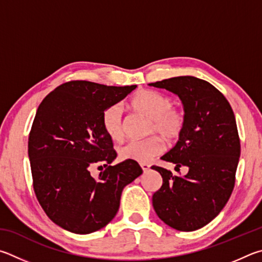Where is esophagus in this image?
Returning <instances> with one entry per match:
<instances>
[{"instance_id":"1","label":"esophagus","mask_w":262,"mask_h":262,"mask_svg":"<svg viewBox=\"0 0 262 262\" xmlns=\"http://www.w3.org/2000/svg\"><path fill=\"white\" fill-rule=\"evenodd\" d=\"M140 167H141V169H143V170H144V172H147V171L149 170V168H150V164L146 163V162H141V163H140Z\"/></svg>"}]
</instances>
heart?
<instances>
[{"mask_svg": "<svg viewBox=\"0 0 262 262\" xmlns=\"http://www.w3.org/2000/svg\"><path fill=\"white\" fill-rule=\"evenodd\" d=\"M170 96L155 91L144 90L132 98L130 107L135 112L150 119L149 134L158 132L168 139H175L182 134L185 118L180 110L172 108ZM102 126L113 140H119L123 136V115L118 104L104 110ZM166 149L164 140L159 136H152L143 140H128L119 147V157L136 162H147Z\"/></svg>", "mask_w": 262, "mask_h": 262, "instance_id": "obj_1", "label": "heart"}]
</instances>
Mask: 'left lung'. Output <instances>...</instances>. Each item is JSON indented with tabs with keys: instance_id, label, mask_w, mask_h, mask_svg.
<instances>
[{
	"instance_id": "8db88e82",
	"label": "left lung",
	"mask_w": 262,
	"mask_h": 262,
	"mask_svg": "<svg viewBox=\"0 0 262 262\" xmlns=\"http://www.w3.org/2000/svg\"><path fill=\"white\" fill-rule=\"evenodd\" d=\"M148 85L171 92L182 101L184 127L177 144L161 159L176 168H189L180 177L152 167L163 181L153 194L154 210L176 230H198L217 216L235 186L241 157L235 115L221 92L199 78L181 76Z\"/></svg>"
}]
</instances>
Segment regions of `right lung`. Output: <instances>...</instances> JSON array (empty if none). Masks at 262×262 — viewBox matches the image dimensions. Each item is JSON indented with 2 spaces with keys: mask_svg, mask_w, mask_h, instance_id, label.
Listing matches in <instances>:
<instances>
[{
  "mask_svg": "<svg viewBox=\"0 0 262 262\" xmlns=\"http://www.w3.org/2000/svg\"><path fill=\"white\" fill-rule=\"evenodd\" d=\"M136 87L73 80L40 103L29 137L31 171L36 199L58 227L79 235L100 230L116 215L124 187L143 173L130 160L110 166L117 154L102 126L104 110ZM95 163L106 168L98 178L90 175Z\"/></svg>",
  "mask_w": 262,
  "mask_h": 262,
  "instance_id": "obj_1",
  "label": "right lung"
}]
</instances>
